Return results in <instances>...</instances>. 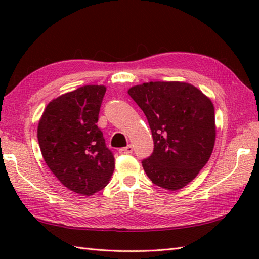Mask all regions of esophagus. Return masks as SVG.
<instances>
[{
  "label": "esophagus",
  "instance_id": "obj_1",
  "mask_svg": "<svg viewBox=\"0 0 259 259\" xmlns=\"http://www.w3.org/2000/svg\"><path fill=\"white\" fill-rule=\"evenodd\" d=\"M133 151H134V148L131 145H128L126 147L120 148V149H119L120 155H129V153H131Z\"/></svg>",
  "mask_w": 259,
  "mask_h": 259
}]
</instances>
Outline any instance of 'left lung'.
<instances>
[{
    "label": "left lung",
    "mask_w": 259,
    "mask_h": 259,
    "mask_svg": "<svg viewBox=\"0 0 259 259\" xmlns=\"http://www.w3.org/2000/svg\"><path fill=\"white\" fill-rule=\"evenodd\" d=\"M128 93L146 114L155 144L152 155L142 160L145 172L161 188H184L211 156L216 139L211 100L179 81L147 82Z\"/></svg>",
    "instance_id": "8db88e82"
}]
</instances>
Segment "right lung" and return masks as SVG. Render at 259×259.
Segmentation results:
<instances>
[{"instance_id": "obj_1", "label": "right lung", "mask_w": 259, "mask_h": 259, "mask_svg": "<svg viewBox=\"0 0 259 259\" xmlns=\"http://www.w3.org/2000/svg\"><path fill=\"white\" fill-rule=\"evenodd\" d=\"M107 88L89 84L49 102L37 125V140L48 167L68 189L91 196L103 189L114 158L98 128Z\"/></svg>"}]
</instances>
